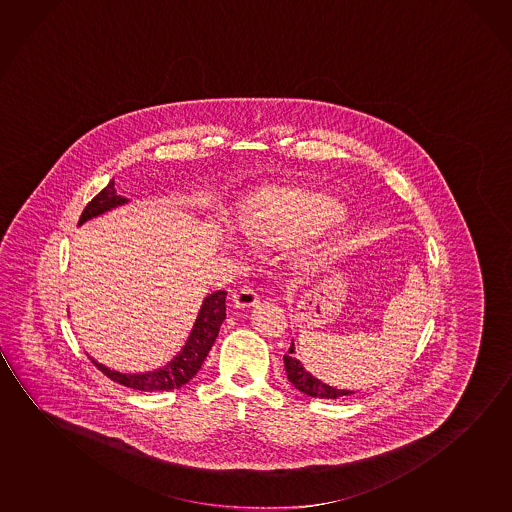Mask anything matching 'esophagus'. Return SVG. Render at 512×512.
I'll return each mask as SVG.
<instances>
[{"label": "esophagus", "mask_w": 512, "mask_h": 512, "mask_svg": "<svg viewBox=\"0 0 512 512\" xmlns=\"http://www.w3.org/2000/svg\"><path fill=\"white\" fill-rule=\"evenodd\" d=\"M232 301H234V307L236 308H252L259 303V294L250 287H244L232 296Z\"/></svg>", "instance_id": "esophagus-1"}]
</instances>
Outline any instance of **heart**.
Returning <instances> with one entry per match:
<instances>
[{
	"label": "heart",
	"mask_w": 512,
	"mask_h": 512,
	"mask_svg": "<svg viewBox=\"0 0 512 512\" xmlns=\"http://www.w3.org/2000/svg\"><path fill=\"white\" fill-rule=\"evenodd\" d=\"M340 220H344L340 205L308 197L296 189H276L260 198L244 223V232L255 243H275L323 230Z\"/></svg>",
	"instance_id": "1"
}]
</instances>
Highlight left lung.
<instances>
[{"mask_svg": "<svg viewBox=\"0 0 512 512\" xmlns=\"http://www.w3.org/2000/svg\"><path fill=\"white\" fill-rule=\"evenodd\" d=\"M285 372H287V379L291 381L294 388H298L301 394L308 395V397H317V399H339L344 395H351L356 390H340L337 386H330L324 383L321 379L315 378L308 372L303 363L299 362L296 358V346L292 340L291 349L289 353L284 354Z\"/></svg>", "mask_w": 512, "mask_h": 512, "instance_id": "left-lung-1", "label": "left lung"}]
</instances>
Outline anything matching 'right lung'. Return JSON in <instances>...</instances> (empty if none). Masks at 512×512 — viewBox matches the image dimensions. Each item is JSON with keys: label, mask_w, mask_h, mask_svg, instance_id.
Here are the masks:
<instances>
[{"label": "right lung", "mask_w": 512, "mask_h": 512, "mask_svg": "<svg viewBox=\"0 0 512 512\" xmlns=\"http://www.w3.org/2000/svg\"><path fill=\"white\" fill-rule=\"evenodd\" d=\"M129 204L126 197H120L115 189V182L111 181L106 188L92 198V202L85 207L81 213L78 225L87 223L88 220H94L97 216L104 213H110L120 205ZM227 292L216 291L209 296H205L202 301V307L198 310L197 319L193 328L189 331L186 344L181 347V351L173 356L170 362L159 367V369L149 370V372H118L110 369L103 363L95 362L90 356V360L95 363V367L104 372L108 378L117 381L120 385L133 388V390H142V392H168L173 388L189 383L191 379L197 376L198 370L204 363L205 356L211 351L214 340L220 333L221 324L227 317V305H225Z\"/></svg>", "instance_id": "1"}]
</instances>
